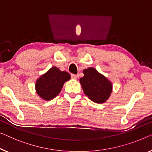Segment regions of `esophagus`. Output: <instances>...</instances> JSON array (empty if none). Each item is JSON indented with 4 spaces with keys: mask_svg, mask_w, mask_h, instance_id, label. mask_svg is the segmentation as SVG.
Listing matches in <instances>:
<instances>
[{
    "mask_svg": "<svg viewBox=\"0 0 152 152\" xmlns=\"http://www.w3.org/2000/svg\"><path fill=\"white\" fill-rule=\"evenodd\" d=\"M71 77H72V78H73V79H77V78H78V76L76 75V74H71Z\"/></svg>",
    "mask_w": 152,
    "mask_h": 152,
    "instance_id": "34e87169",
    "label": "esophagus"
}]
</instances>
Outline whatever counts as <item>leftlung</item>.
I'll use <instances>...</instances> for the list:
<instances>
[{
	"instance_id": "8db88e82",
	"label": "left lung",
	"mask_w": 152,
	"mask_h": 152,
	"mask_svg": "<svg viewBox=\"0 0 152 152\" xmlns=\"http://www.w3.org/2000/svg\"><path fill=\"white\" fill-rule=\"evenodd\" d=\"M83 72L84 76L80 78V83L85 94L94 102H105L112 92L111 82L94 67L84 69Z\"/></svg>"
}]
</instances>
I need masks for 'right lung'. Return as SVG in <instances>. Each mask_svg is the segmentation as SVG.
<instances>
[{
	"instance_id": "add662e5",
	"label": "right lung",
	"mask_w": 152,
	"mask_h": 152,
	"mask_svg": "<svg viewBox=\"0 0 152 152\" xmlns=\"http://www.w3.org/2000/svg\"><path fill=\"white\" fill-rule=\"evenodd\" d=\"M70 78L68 72L61 71L54 66L36 81V92L43 99L51 100L59 94L64 83Z\"/></svg>"
}]
</instances>
